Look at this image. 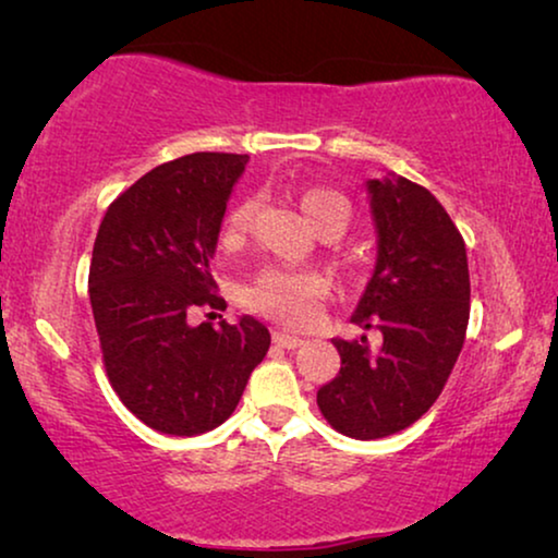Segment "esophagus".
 Returning <instances> with one entry per match:
<instances>
[{
  "mask_svg": "<svg viewBox=\"0 0 558 558\" xmlns=\"http://www.w3.org/2000/svg\"><path fill=\"white\" fill-rule=\"evenodd\" d=\"M271 340H274V345L287 348V350H296V348L304 345L302 338H296V335H289V332H284V330H274Z\"/></svg>",
  "mask_w": 558,
  "mask_h": 558,
  "instance_id": "esophagus-1",
  "label": "esophagus"
}]
</instances>
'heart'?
I'll list each match as a JSON object with an SVG mask.
<instances>
[{"label":"heart","mask_w":558,"mask_h":558,"mask_svg":"<svg viewBox=\"0 0 558 558\" xmlns=\"http://www.w3.org/2000/svg\"><path fill=\"white\" fill-rule=\"evenodd\" d=\"M300 203L304 216L312 220V226L319 233L335 231L340 235L350 223V203L338 190L310 187L302 193ZM254 218L256 201L254 197H243L223 216L220 243L226 248L239 246L254 228ZM327 292H330V284L319 271L271 264L264 266L248 284L246 302L258 315H266L289 327H302L315 317L319 302L325 300Z\"/></svg>","instance_id":"heart-1"}]
</instances>
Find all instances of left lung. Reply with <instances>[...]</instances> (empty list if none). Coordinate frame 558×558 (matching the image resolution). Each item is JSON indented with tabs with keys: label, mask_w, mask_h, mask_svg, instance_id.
I'll return each mask as SVG.
<instances>
[{
	"label": "left lung",
	"mask_w": 558,
	"mask_h": 558,
	"mask_svg": "<svg viewBox=\"0 0 558 558\" xmlns=\"http://www.w3.org/2000/svg\"><path fill=\"white\" fill-rule=\"evenodd\" d=\"M368 193L378 258L353 323L376 342L335 338L340 373L317 391L327 424L353 439L388 437L432 409L470 319L468 251L437 197L396 174L368 180Z\"/></svg>",
	"instance_id": "left-lung-1"
}]
</instances>
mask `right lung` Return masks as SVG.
Segmentation results:
<instances>
[{"instance_id":"right-lung-1","label":"right lung","mask_w":558,"mask_h":558,"mask_svg":"<svg viewBox=\"0 0 558 558\" xmlns=\"http://www.w3.org/2000/svg\"><path fill=\"white\" fill-rule=\"evenodd\" d=\"M246 162L195 151L159 165L98 228L88 294L106 376L121 403L162 434L195 437L223 424L271 345L254 317L190 325L195 312L226 307L210 258Z\"/></svg>"}]
</instances>
